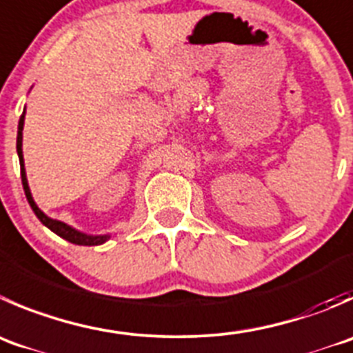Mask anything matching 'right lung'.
Returning <instances> with one entry per match:
<instances>
[{
    "instance_id": "right-lung-1",
    "label": "right lung",
    "mask_w": 353,
    "mask_h": 353,
    "mask_svg": "<svg viewBox=\"0 0 353 353\" xmlns=\"http://www.w3.org/2000/svg\"><path fill=\"white\" fill-rule=\"evenodd\" d=\"M23 119H26V110H23L22 117H20V121H19V131H17V153H19V160H20V176H22L23 191H26L27 201H29L30 208H32V210H34L36 217L39 219V221L43 222V224L46 225L48 229H51V231H53L54 234H58V236H60V238L67 239V241L74 243V245H82V246L103 245V243L107 241V239H110V234H97V236H94V234H85V232L77 231V229H74V228H72V225L65 224V222L57 221V219L48 217V215L44 214V212L41 210V208L36 205V201H34V198H32V193H30L29 183H27L26 165H23V153H22Z\"/></svg>"
}]
</instances>
